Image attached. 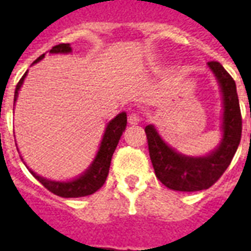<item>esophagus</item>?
<instances>
[{
  "label": "esophagus",
  "mask_w": 251,
  "mask_h": 251,
  "mask_svg": "<svg viewBox=\"0 0 251 251\" xmlns=\"http://www.w3.org/2000/svg\"><path fill=\"white\" fill-rule=\"evenodd\" d=\"M140 115L137 114V113H131V114H129V118H127V121H129V124L130 125H137L138 122H140Z\"/></svg>",
  "instance_id": "esophagus-1"
}]
</instances>
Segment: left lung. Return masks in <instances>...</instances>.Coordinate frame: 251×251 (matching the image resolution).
Masks as SVG:
<instances>
[{"mask_svg":"<svg viewBox=\"0 0 251 251\" xmlns=\"http://www.w3.org/2000/svg\"><path fill=\"white\" fill-rule=\"evenodd\" d=\"M207 67L215 76L222 99L221 141L210 153L183 154L164 141L156 126L151 124L145 127L154 174L174 191L195 192L210 188L230 165L241 141L242 118L235 82L221 63L208 62Z\"/></svg>","mask_w":251,"mask_h":251,"instance_id":"obj_1","label":"left lung"}]
</instances>
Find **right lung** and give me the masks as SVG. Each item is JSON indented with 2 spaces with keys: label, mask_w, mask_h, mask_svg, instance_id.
Listing matches in <instances>:
<instances>
[{
  "label": "right lung",
  "mask_w": 251,
  "mask_h": 251,
  "mask_svg": "<svg viewBox=\"0 0 251 251\" xmlns=\"http://www.w3.org/2000/svg\"><path fill=\"white\" fill-rule=\"evenodd\" d=\"M72 48L70 44H59L52 48L50 53L55 55V53H71ZM46 56L41 55L39 59H36L35 62L32 63V66L43 60ZM28 71L25 72L24 76L20 79L19 84L16 87L14 91V103L19 98V91L21 90V86L24 83V79L26 77ZM14 110V109H13ZM126 124H127V117H126L125 111H122L118 115H115L114 118L107 122V125L104 127V133L100 144H99L98 152L94 157L93 163L88 165V168L82 172V174L76 176L75 179L66 180V181H59V180H51L43 177L40 175H37L33 172L32 169L28 168V165L25 164L24 158L21 156V160L24 161L25 167L29 169V172L35 179L40 181L41 184L44 185L48 191H51L52 194L62 196V198H82V196H88V195L97 192L106 181V177L109 175L110 163H111V157L114 153L115 148L120 142V138L122 136V133L125 131Z\"/></svg>",
  "instance_id": "obj_1"
}]
</instances>
